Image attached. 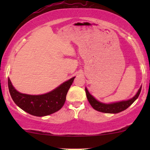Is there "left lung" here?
Wrapping results in <instances>:
<instances>
[{
	"instance_id": "obj_1",
	"label": "left lung",
	"mask_w": 150,
	"mask_h": 150,
	"mask_svg": "<svg viewBox=\"0 0 150 150\" xmlns=\"http://www.w3.org/2000/svg\"><path fill=\"white\" fill-rule=\"evenodd\" d=\"M141 89H142V87H140L138 92H137V94L132 99H128V100L126 101H119V102L112 103V104H104V103H101L100 101H97L92 95H91L89 94V92H88L87 88H85V92L89 104H91V106H92L94 109L103 113H117L121 112V111H124L126 108H128L138 98L139 95L140 94Z\"/></svg>"
}]
</instances>
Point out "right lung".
<instances>
[{"label":"right lung","instance_id":"obj_1","mask_svg":"<svg viewBox=\"0 0 150 150\" xmlns=\"http://www.w3.org/2000/svg\"><path fill=\"white\" fill-rule=\"evenodd\" d=\"M75 77L63 82L57 88L41 95L22 94L14 88L8 78V89L12 99L20 108L36 116H45L59 111L65 104L67 93Z\"/></svg>","mask_w":150,"mask_h":150}]
</instances>
